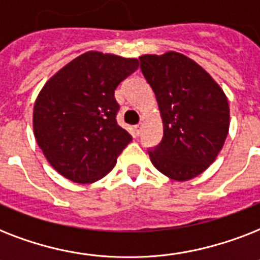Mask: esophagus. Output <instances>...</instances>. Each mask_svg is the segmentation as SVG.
Masks as SVG:
<instances>
[{
    "label": "esophagus",
    "mask_w": 260,
    "mask_h": 260,
    "mask_svg": "<svg viewBox=\"0 0 260 260\" xmlns=\"http://www.w3.org/2000/svg\"><path fill=\"white\" fill-rule=\"evenodd\" d=\"M142 131H143V125H142V124H138V125H135V134L138 135V136L140 134H142Z\"/></svg>",
    "instance_id": "1"
}]
</instances>
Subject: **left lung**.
<instances>
[{
	"instance_id": "8db88e82",
	"label": "left lung",
	"mask_w": 260,
	"mask_h": 260,
	"mask_svg": "<svg viewBox=\"0 0 260 260\" xmlns=\"http://www.w3.org/2000/svg\"><path fill=\"white\" fill-rule=\"evenodd\" d=\"M163 122L162 142L148 151L156 170L173 181L193 179L216 160L230 131L225 93L193 59L175 51L142 55Z\"/></svg>"
}]
</instances>
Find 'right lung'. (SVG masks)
<instances>
[{
  "mask_svg": "<svg viewBox=\"0 0 260 260\" xmlns=\"http://www.w3.org/2000/svg\"><path fill=\"white\" fill-rule=\"evenodd\" d=\"M136 58L87 51L51 77L34 106V134L51 166L75 183L112 171L131 136L116 121L114 90L138 70Z\"/></svg>",
  "mask_w": 260,
  "mask_h": 260,
  "instance_id": "add662e5",
  "label": "right lung"
}]
</instances>
